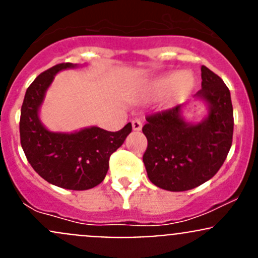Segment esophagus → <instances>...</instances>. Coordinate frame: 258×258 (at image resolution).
Instances as JSON below:
<instances>
[{"mask_svg": "<svg viewBox=\"0 0 258 258\" xmlns=\"http://www.w3.org/2000/svg\"><path fill=\"white\" fill-rule=\"evenodd\" d=\"M132 127H134L135 131H141V128H142V121H141V119H139V118L134 119V121H132Z\"/></svg>", "mask_w": 258, "mask_h": 258, "instance_id": "obj_1", "label": "esophagus"}]
</instances>
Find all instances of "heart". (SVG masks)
<instances>
[{"mask_svg": "<svg viewBox=\"0 0 258 258\" xmlns=\"http://www.w3.org/2000/svg\"><path fill=\"white\" fill-rule=\"evenodd\" d=\"M192 83H194V80L188 74H182L179 76L171 74L156 80L153 82L152 88L157 93H163L170 90L171 97L177 98L188 92L189 88L192 87Z\"/></svg>", "mask_w": 258, "mask_h": 258, "instance_id": "1", "label": "heart"}]
</instances>
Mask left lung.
Listing matches in <instances>:
<instances>
[{"instance_id": "left-lung-1", "label": "left lung", "mask_w": 258, "mask_h": 258, "mask_svg": "<svg viewBox=\"0 0 258 258\" xmlns=\"http://www.w3.org/2000/svg\"><path fill=\"white\" fill-rule=\"evenodd\" d=\"M202 88L196 96L210 106L200 123L184 121L181 105L146 117L144 153L150 181L167 191H188L212 178L225 162L233 136L230 90L220 76L201 67Z\"/></svg>"}]
</instances>
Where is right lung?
Here are the masks:
<instances>
[{"label":"right lung","mask_w":258,"mask_h":258,"mask_svg":"<svg viewBox=\"0 0 258 258\" xmlns=\"http://www.w3.org/2000/svg\"><path fill=\"white\" fill-rule=\"evenodd\" d=\"M76 63H58L38 75L27 88L21 107L20 139L27 161L43 179L66 189L93 188L106 177L111 155L119 147L132 124L117 132L98 127L75 134L49 132L38 119V107L58 71Z\"/></svg>","instance_id":"right-lung-1"}]
</instances>
